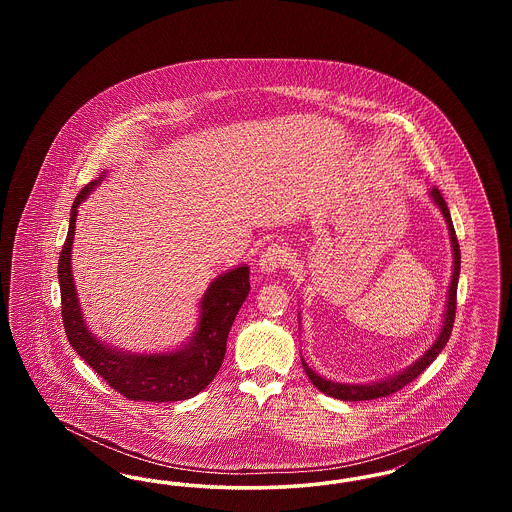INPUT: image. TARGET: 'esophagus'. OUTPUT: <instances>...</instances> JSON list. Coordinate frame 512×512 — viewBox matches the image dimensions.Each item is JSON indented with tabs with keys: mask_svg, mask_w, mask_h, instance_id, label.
Listing matches in <instances>:
<instances>
[{
	"mask_svg": "<svg viewBox=\"0 0 512 512\" xmlns=\"http://www.w3.org/2000/svg\"><path fill=\"white\" fill-rule=\"evenodd\" d=\"M286 261H288L286 249L282 245L272 244L268 245L267 249L261 253L257 265H259V270L263 274H272V272H276L278 268L282 267Z\"/></svg>",
	"mask_w": 512,
	"mask_h": 512,
	"instance_id": "esophagus-1",
	"label": "esophagus"
}]
</instances>
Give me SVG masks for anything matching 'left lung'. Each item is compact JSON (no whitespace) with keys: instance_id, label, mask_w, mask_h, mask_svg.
<instances>
[{"instance_id":"obj_1","label":"left lung","mask_w":512,"mask_h":512,"mask_svg":"<svg viewBox=\"0 0 512 512\" xmlns=\"http://www.w3.org/2000/svg\"><path fill=\"white\" fill-rule=\"evenodd\" d=\"M430 199L438 205L443 219L447 222V230H449V240L453 247V272H451V284L447 290V301H445V311H443V320H441V328H439L438 336L434 343L424 351L422 357H418L413 365L393 372L388 378H380L376 382H366V384H347V382H334L328 378H322L318 372H315L311 366L305 363V359L301 357V363L305 368V374L309 376V380L313 382V386L317 390L334 397L341 401H368V399H378V397H386L395 391L405 388L409 382H413L416 376H420L428 366L436 361L441 349L447 345L451 330H453V322H455V309H457V284H459V274H461V249L457 242V234H455V226L451 220V213L447 209V203L443 199V195L439 194L438 188L430 190Z\"/></svg>"}]
</instances>
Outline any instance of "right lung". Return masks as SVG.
Instances as JSON below:
<instances>
[{"label":"right lung","instance_id":"obj_1","mask_svg":"<svg viewBox=\"0 0 512 512\" xmlns=\"http://www.w3.org/2000/svg\"><path fill=\"white\" fill-rule=\"evenodd\" d=\"M107 171L86 184L76 195L69 234L59 257L61 315L67 338L74 351L92 366L99 376L130 401H182L205 390L217 376L226 340L234 318L249 293V267L238 265L219 274L199 301V317L186 343L163 353H132L117 349L88 328L73 278V240L78 205L105 180Z\"/></svg>","mask_w":512,"mask_h":512}]
</instances>
